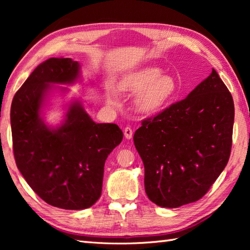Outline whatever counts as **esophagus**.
I'll return each mask as SVG.
<instances>
[{
    "instance_id": "1",
    "label": "esophagus",
    "mask_w": 250,
    "mask_h": 250,
    "mask_svg": "<svg viewBox=\"0 0 250 250\" xmlns=\"http://www.w3.org/2000/svg\"><path fill=\"white\" fill-rule=\"evenodd\" d=\"M124 133L126 140H131L132 136H133V130H132L130 126H126V128L124 130Z\"/></svg>"
}]
</instances>
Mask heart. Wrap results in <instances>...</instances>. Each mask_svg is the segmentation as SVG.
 <instances>
[{
  "mask_svg": "<svg viewBox=\"0 0 250 250\" xmlns=\"http://www.w3.org/2000/svg\"><path fill=\"white\" fill-rule=\"evenodd\" d=\"M158 66H146L125 76L120 88L126 92L137 93L134 100L136 110L153 114L161 110L177 91V82L171 75H162Z\"/></svg>",
  "mask_w": 250,
  "mask_h": 250,
  "instance_id": "b5f03b06",
  "label": "heart"
}]
</instances>
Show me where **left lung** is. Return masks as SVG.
<instances>
[{"instance_id":"8db88e82","label":"left lung","mask_w":250,"mask_h":250,"mask_svg":"<svg viewBox=\"0 0 250 250\" xmlns=\"http://www.w3.org/2000/svg\"><path fill=\"white\" fill-rule=\"evenodd\" d=\"M233 122L232 95L214 68L187 98L143 120L133 140L149 200L167 208L200 200L229 161Z\"/></svg>"}]
</instances>
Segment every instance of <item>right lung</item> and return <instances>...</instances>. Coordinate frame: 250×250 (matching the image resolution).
<instances>
[{"label": "right lung", "instance_id": "add662e5", "mask_svg": "<svg viewBox=\"0 0 250 250\" xmlns=\"http://www.w3.org/2000/svg\"><path fill=\"white\" fill-rule=\"evenodd\" d=\"M81 78V64L70 58L41 63L16 92L10 107L13 149L25 182L46 203L63 209L92 206L102 192L104 164L124 134L115 124H97L74 100L59 125L45 124L48 95Z\"/></svg>", "mask_w": 250, "mask_h": 250}]
</instances>
